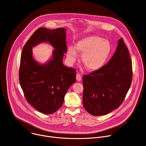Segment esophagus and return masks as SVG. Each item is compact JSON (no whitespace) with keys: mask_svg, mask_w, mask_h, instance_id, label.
Returning <instances> with one entry per match:
<instances>
[{"mask_svg":"<svg viewBox=\"0 0 146 146\" xmlns=\"http://www.w3.org/2000/svg\"><path fill=\"white\" fill-rule=\"evenodd\" d=\"M76 80L77 81H80L81 80V74L77 73L76 74Z\"/></svg>","mask_w":146,"mask_h":146,"instance_id":"1","label":"esophagus"}]
</instances>
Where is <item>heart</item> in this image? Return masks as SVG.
<instances>
[{
  "mask_svg": "<svg viewBox=\"0 0 146 146\" xmlns=\"http://www.w3.org/2000/svg\"><path fill=\"white\" fill-rule=\"evenodd\" d=\"M77 52L81 54L82 61L90 71H95L105 64L111 52V46L107 40L91 36L78 41L76 49L69 47L67 51L68 60L73 63L77 59Z\"/></svg>",
  "mask_w": 146,
  "mask_h": 146,
  "instance_id": "b5f03b06",
  "label": "heart"
}]
</instances>
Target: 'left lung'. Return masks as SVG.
Segmentation results:
<instances>
[{"mask_svg": "<svg viewBox=\"0 0 146 146\" xmlns=\"http://www.w3.org/2000/svg\"><path fill=\"white\" fill-rule=\"evenodd\" d=\"M130 58L128 49L121 38L107 64L83 76V106L90 114L106 115L122 103L132 80Z\"/></svg>", "mask_w": 146, "mask_h": 146, "instance_id": "obj_1", "label": "left lung"}]
</instances>
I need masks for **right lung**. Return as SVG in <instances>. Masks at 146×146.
Returning <instances> with one entry per match:
<instances>
[{
  "instance_id": "obj_1",
  "label": "right lung",
  "mask_w": 146,
  "mask_h": 146,
  "mask_svg": "<svg viewBox=\"0 0 146 146\" xmlns=\"http://www.w3.org/2000/svg\"><path fill=\"white\" fill-rule=\"evenodd\" d=\"M48 42L55 48L47 64L39 65L32 56L31 48ZM67 51L66 29H37L27 41L21 55L19 80L27 101L39 112L50 114L63 105L65 94L76 82V70L63 65Z\"/></svg>"
}]
</instances>
